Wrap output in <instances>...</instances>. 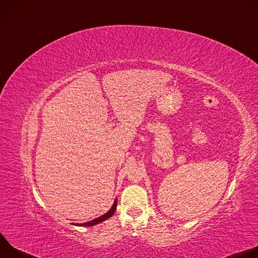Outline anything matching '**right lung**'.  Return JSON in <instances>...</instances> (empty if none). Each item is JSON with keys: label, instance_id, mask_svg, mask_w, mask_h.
Instances as JSON below:
<instances>
[{"label": "right lung", "instance_id": "right-lung-1", "mask_svg": "<svg viewBox=\"0 0 258 258\" xmlns=\"http://www.w3.org/2000/svg\"><path fill=\"white\" fill-rule=\"evenodd\" d=\"M116 206H117V198L115 199V201H114V203H113L112 207L110 208V210H109L107 213H105V214H103V215H101V216H99V217H97V218H95V219L91 220V222L84 223V224H78L77 226H82V227H92V226L98 225V224H100V223L104 222V220L108 219L109 217H111V216L114 214L115 210H116ZM73 225H76V224H73Z\"/></svg>", "mask_w": 258, "mask_h": 258}]
</instances>
